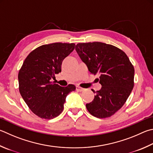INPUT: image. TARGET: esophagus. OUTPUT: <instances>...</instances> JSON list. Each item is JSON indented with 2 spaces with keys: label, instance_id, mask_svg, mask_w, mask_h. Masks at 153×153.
<instances>
[{
  "label": "esophagus",
  "instance_id": "34e87169",
  "mask_svg": "<svg viewBox=\"0 0 153 153\" xmlns=\"http://www.w3.org/2000/svg\"><path fill=\"white\" fill-rule=\"evenodd\" d=\"M76 90L78 91H83L85 90V89L82 88V87H80V86H79V85H76Z\"/></svg>",
  "mask_w": 153,
  "mask_h": 153
}]
</instances>
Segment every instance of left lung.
I'll list each match as a JSON object with an SVG mask.
<instances>
[{"label": "left lung", "instance_id": "left-lung-1", "mask_svg": "<svg viewBox=\"0 0 153 153\" xmlns=\"http://www.w3.org/2000/svg\"><path fill=\"white\" fill-rule=\"evenodd\" d=\"M76 50L90 73L100 75L102 85L94 100L86 104V108L95 117H110L123 106L131 93L134 66L123 50L109 44L80 43L76 45Z\"/></svg>", "mask_w": 153, "mask_h": 153}]
</instances>
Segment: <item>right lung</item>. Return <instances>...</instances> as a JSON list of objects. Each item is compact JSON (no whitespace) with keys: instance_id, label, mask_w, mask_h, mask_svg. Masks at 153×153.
<instances>
[{"instance_id":"add662e5","label":"right lung","mask_w":153,"mask_h":153,"mask_svg":"<svg viewBox=\"0 0 153 153\" xmlns=\"http://www.w3.org/2000/svg\"><path fill=\"white\" fill-rule=\"evenodd\" d=\"M75 43L43 45L27 55L19 71V90L29 109L41 118L52 119L63 110L68 94L76 90L51 81L62 71L63 60L74 51Z\"/></svg>"}]
</instances>
